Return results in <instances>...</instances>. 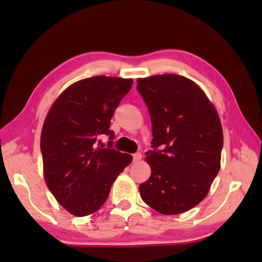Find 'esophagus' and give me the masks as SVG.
<instances>
[{"instance_id": "esophagus-1", "label": "esophagus", "mask_w": 262, "mask_h": 262, "mask_svg": "<svg viewBox=\"0 0 262 262\" xmlns=\"http://www.w3.org/2000/svg\"><path fill=\"white\" fill-rule=\"evenodd\" d=\"M141 160H142V154H141V153L133 154V162H134V163H138V162H140Z\"/></svg>"}]
</instances>
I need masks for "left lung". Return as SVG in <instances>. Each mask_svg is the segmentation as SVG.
<instances>
[{
    "label": "left lung",
    "mask_w": 262,
    "mask_h": 262,
    "mask_svg": "<svg viewBox=\"0 0 262 262\" xmlns=\"http://www.w3.org/2000/svg\"><path fill=\"white\" fill-rule=\"evenodd\" d=\"M137 90L152 122L143 201L165 215L200 203L220 170L223 130L217 112L194 82L176 74L139 78Z\"/></svg>",
    "instance_id": "8db88e82"
}]
</instances>
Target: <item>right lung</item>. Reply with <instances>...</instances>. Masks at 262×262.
Returning a JSON list of instances; mask_svg holds the SVG:
<instances>
[{
  "label": "right lung",
  "instance_id": "add662e5",
  "mask_svg": "<svg viewBox=\"0 0 262 262\" xmlns=\"http://www.w3.org/2000/svg\"><path fill=\"white\" fill-rule=\"evenodd\" d=\"M133 81L93 76L71 85L46 118L40 149L47 187L76 216L99 210L119 173L132 162L113 148L110 120ZM111 141L105 148L100 137Z\"/></svg>",
  "mask_w": 262,
  "mask_h": 262
}]
</instances>
